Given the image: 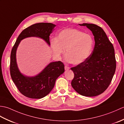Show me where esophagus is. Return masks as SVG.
I'll use <instances>...</instances> for the list:
<instances>
[{"instance_id": "obj_1", "label": "esophagus", "mask_w": 124, "mask_h": 124, "mask_svg": "<svg viewBox=\"0 0 124 124\" xmlns=\"http://www.w3.org/2000/svg\"><path fill=\"white\" fill-rule=\"evenodd\" d=\"M64 69H65V70H69V69H70V67H69L67 66V65H65V67H64Z\"/></svg>"}]
</instances>
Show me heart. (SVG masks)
I'll return each mask as SVG.
<instances>
[{
    "label": "heart",
    "instance_id": "heart-1",
    "mask_svg": "<svg viewBox=\"0 0 124 124\" xmlns=\"http://www.w3.org/2000/svg\"><path fill=\"white\" fill-rule=\"evenodd\" d=\"M53 53L60 56L65 50V57L70 63L78 65L91 55L94 45L92 36L75 29H65L51 41Z\"/></svg>",
    "mask_w": 124,
    "mask_h": 124
}]
</instances>
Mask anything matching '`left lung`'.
<instances>
[{"label": "left lung", "instance_id": "obj_1", "mask_svg": "<svg viewBox=\"0 0 124 124\" xmlns=\"http://www.w3.org/2000/svg\"><path fill=\"white\" fill-rule=\"evenodd\" d=\"M94 36L95 46L85 61L71 68L74 73L73 88L81 95L95 96L106 90L111 82L116 68L115 49L102 29L94 24L83 23Z\"/></svg>", "mask_w": 124, "mask_h": 124}]
</instances>
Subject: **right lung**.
Wrapping results in <instances>:
<instances>
[{
    "mask_svg": "<svg viewBox=\"0 0 124 124\" xmlns=\"http://www.w3.org/2000/svg\"><path fill=\"white\" fill-rule=\"evenodd\" d=\"M51 23H39L30 26L18 36L10 53V73L13 82L23 95L31 99H41L48 95L55 85V81L64 72V65L61 61L52 62L37 76L28 77L18 69L16 51L20 41L29 37H38L50 45L49 35L55 27Z\"/></svg>",
    "mask_w": 124,
    "mask_h": 124,
    "instance_id": "obj_1",
    "label": "right lung"
}]
</instances>
